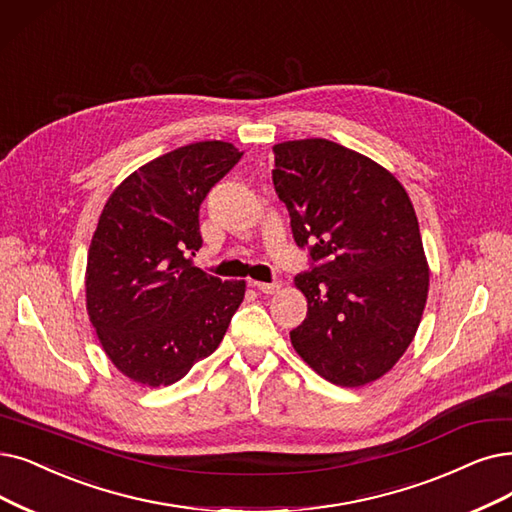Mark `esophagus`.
<instances>
[{
  "label": "esophagus",
  "mask_w": 512,
  "mask_h": 512,
  "mask_svg": "<svg viewBox=\"0 0 512 512\" xmlns=\"http://www.w3.org/2000/svg\"><path fill=\"white\" fill-rule=\"evenodd\" d=\"M256 288L262 292V294H275L281 290V283L279 281H273V283H264V281H256L254 283Z\"/></svg>",
  "instance_id": "34e87169"
}]
</instances>
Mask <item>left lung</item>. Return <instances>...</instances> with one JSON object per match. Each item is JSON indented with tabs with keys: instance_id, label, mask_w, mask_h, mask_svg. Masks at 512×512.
<instances>
[{
	"instance_id": "1",
	"label": "left lung",
	"mask_w": 512,
	"mask_h": 512,
	"mask_svg": "<svg viewBox=\"0 0 512 512\" xmlns=\"http://www.w3.org/2000/svg\"><path fill=\"white\" fill-rule=\"evenodd\" d=\"M273 185L300 248L317 267L294 279L306 319L294 351L327 382L357 388L412 344L428 296V262L412 199L374 159L325 138L273 147Z\"/></svg>"
}]
</instances>
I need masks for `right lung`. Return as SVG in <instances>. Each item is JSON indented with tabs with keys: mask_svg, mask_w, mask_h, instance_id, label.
Masks as SVG:
<instances>
[{
	"mask_svg": "<svg viewBox=\"0 0 512 512\" xmlns=\"http://www.w3.org/2000/svg\"><path fill=\"white\" fill-rule=\"evenodd\" d=\"M231 142L203 140L161 155L111 193L98 218L86 309L102 351L142 386H168L212 355L245 296V281L193 267L199 206L241 159Z\"/></svg>",
	"mask_w": 512,
	"mask_h": 512,
	"instance_id": "right-lung-1",
	"label": "right lung"
}]
</instances>
